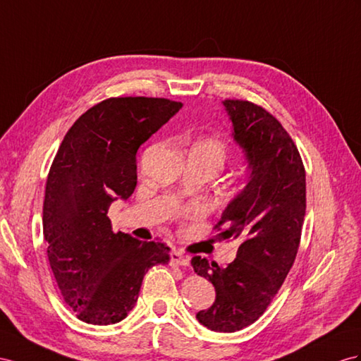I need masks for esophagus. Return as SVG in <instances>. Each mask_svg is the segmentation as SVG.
Instances as JSON below:
<instances>
[{
  "instance_id": "34e87169",
  "label": "esophagus",
  "mask_w": 361,
  "mask_h": 361,
  "mask_svg": "<svg viewBox=\"0 0 361 361\" xmlns=\"http://www.w3.org/2000/svg\"><path fill=\"white\" fill-rule=\"evenodd\" d=\"M171 264L178 265V267H188L189 265V257L184 255L181 250H172L171 253Z\"/></svg>"
}]
</instances>
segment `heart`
<instances>
[{
	"instance_id": "1",
	"label": "heart",
	"mask_w": 361,
	"mask_h": 361,
	"mask_svg": "<svg viewBox=\"0 0 361 361\" xmlns=\"http://www.w3.org/2000/svg\"><path fill=\"white\" fill-rule=\"evenodd\" d=\"M198 146L206 147L207 151H210L212 154L216 157L221 164L224 163V160H226V146L221 140H216V138H209V140H206L204 143H201Z\"/></svg>"
}]
</instances>
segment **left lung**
<instances>
[{"mask_svg":"<svg viewBox=\"0 0 361 361\" xmlns=\"http://www.w3.org/2000/svg\"><path fill=\"white\" fill-rule=\"evenodd\" d=\"M223 104L252 172L215 230L239 247L236 259L224 269L200 256L192 267L216 290L215 303L197 314L198 322L212 331L235 332L262 316L291 270L300 245L307 181L298 146L279 120L253 102Z\"/></svg>","mask_w":361,"mask_h":361,"instance_id":"8db88e82","label":"left lung"}]
</instances>
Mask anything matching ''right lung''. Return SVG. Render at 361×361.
I'll list each match as a JSON object with an SVG mask.
<instances>
[{
  "mask_svg": "<svg viewBox=\"0 0 361 361\" xmlns=\"http://www.w3.org/2000/svg\"><path fill=\"white\" fill-rule=\"evenodd\" d=\"M163 97H109L82 114L63 137L49 171L42 230L63 300L91 325H113L134 308L146 271L169 262L164 243L114 233L111 202L133 195L135 154L178 113Z\"/></svg>",
  "mask_w": 361,
  "mask_h": 361,
  "instance_id": "1",
  "label": "right lung"
}]
</instances>
